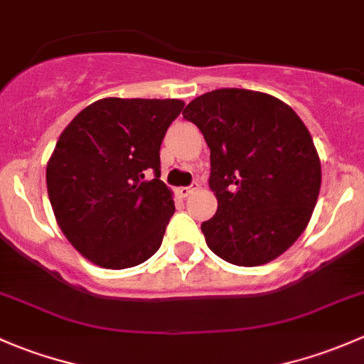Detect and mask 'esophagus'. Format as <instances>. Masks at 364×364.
<instances>
[{
    "label": "esophagus",
    "mask_w": 364,
    "mask_h": 364,
    "mask_svg": "<svg viewBox=\"0 0 364 364\" xmlns=\"http://www.w3.org/2000/svg\"><path fill=\"white\" fill-rule=\"evenodd\" d=\"M197 188H199V185H197V183H192V185H190V186H181V188H178V193L181 197H188L190 193L196 192Z\"/></svg>",
    "instance_id": "1"
}]
</instances>
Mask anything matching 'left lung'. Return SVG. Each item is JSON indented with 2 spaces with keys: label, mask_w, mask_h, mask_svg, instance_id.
<instances>
[{
  "label": "left lung",
  "mask_w": 364,
  "mask_h": 364,
  "mask_svg": "<svg viewBox=\"0 0 364 364\" xmlns=\"http://www.w3.org/2000/svg\"><path fill=\"white\" fill-rule=\"evenodd\" d=\"M183 117L203 132L218 199L205 243L236 266H260L294 245L321 190V160L299 116L278 98L240 87L209 91Z\"/></svg>",
  "instance_id": "left-lung-1"
}]
</instances>
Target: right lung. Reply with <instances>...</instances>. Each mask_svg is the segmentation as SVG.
<instances>
[{
	"label": "right lung",
	"instance_id": "1",
	"mask_svg": "<svg viewBox=\"0 0 364 364\" xmlns=\"http://www.w3.org/2000/svg\"><path fill=\"white\" fill-rule=\"evenodd\" d=\"M185 104L176 98H102L82 109L47 164L58 225L77 252L105 269L155 255L174 215L160 179V146Z\"/></svg>",
	"mask_w": 364,
	"mask_h": 364
}]
</instances>
